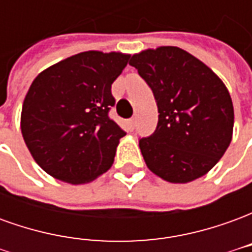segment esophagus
Returning a JSON list of instances; mask_svg holds the SVG:
<instances>
[{
  "label": "esophagus",
  "instance_id": "esophagus-1",
  "mask_svg": "<svg viewBox=\"0 0 252 252\" xmlns=\"http://www.w3.org/2000/svg\"><path fill=\"white\" fill-rule=\"evenodd\" d=\"M128 126H129V129L133 131V129H135V126H136V119H135V117L129 119V120H128Z\"/></svg>",
  "mask_w": 252,
  "mask_h": 252
}]
</instances>
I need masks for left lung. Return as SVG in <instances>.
Segmentation results:
<instances>
[{"label": "left lung", "mask_w": 252, "mask_h": 252, "mask_svg": "<svg viewBox=\"0 0 252 252\" xmlns=\"http://www.w3.org/2000/svg\"><path fill=\"white\" fill-rule=\"evenodd\" d=\"M129 64L151 88L158 105L155 131L139 139L148 169L173 184L205 175L232 139L233 105L225 85L178 47L146 50Z\"/></svg>", "instance_id": "8db88e82"}]
</instances>
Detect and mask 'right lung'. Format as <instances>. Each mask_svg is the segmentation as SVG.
<instances>
[{"mask_svg":"<svg viewBox=\"0 0 252 252\" xmlns=\"http://www.w3.org/2000/svg\"><path fill=\"white\" fill-rule=\"evenodd\" d=\"M129 55L86 51L40 72L25 95L21 132L36 163L57 180L90 182L110 169L126 135L109 117L112 83Z\"/></svg>","mask_w":252,"mask_h":252,"instance_id":"add662e5","label":"right lung"}]
</instances>
